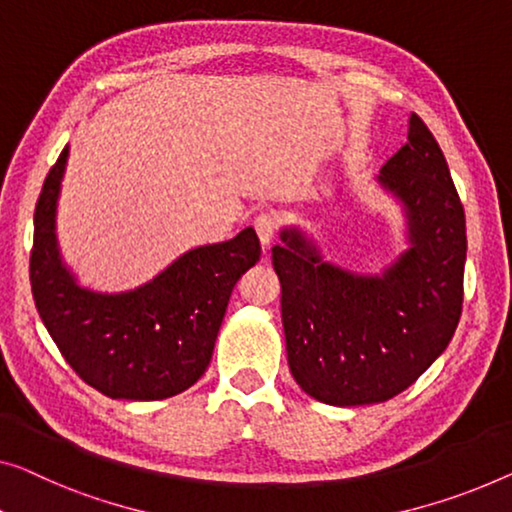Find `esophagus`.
I'll use <instances>...</instances> for the list:
<instances>
[{
  "label": "esophagus",
  "instance_id": "1",
  "mask_svg": "<svg viewBox=\"0 0 512 512\" xmlns=\"http://www.w3.org/2000/svg\"><path fill=\"white\" fill-rule=\"evenodd\" d=\"M276 230H278V220L273 213H259V216L255 218V232L264 248L271 246L273 239H276Z\"/></svg>",
  "mask_w": 512,
  "mask_h": 512
}]
</instances>
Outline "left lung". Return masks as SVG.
<instances>
[{"label":"left lung","mask_w":512,"mask_h":512,"mask_svg":"<svg viewBox=\"0 0 512 512\" xmlns=\"http://www.w3.org/2000/svg\"><path fill=\"white\" fill-rule=\"evenodd\" d=\"M377 186L398 202L407 243L379 273L329 262L296 225L282 227L271 248L289 370L310 398L333 407L395 398L446 352L462 315L464 209L418 114Z\"/></svg>","instance_id":"1"}]
</instances>
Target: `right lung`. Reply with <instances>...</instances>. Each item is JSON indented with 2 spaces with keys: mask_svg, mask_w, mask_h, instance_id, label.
<instances>
[{
  "mask_svg": "<svg viewBox=\"0 0 512 512\" xmlns=\"http://www.w3.org/2000/svg\"><path fill=\"white\" fill-rule=\"evenodd\" d=\"M68 144L45 177L34 211L29 280L36 310L66 363L114 400H165L209 368L232 289L257 264L246 227L230 241L190 248L142 285L98 292L80 285L57 239Z\"/></svg>",
  "mask_w": 512,
  "mask_h": 512,
  "instance_id": "1",
  "label": "right lung"
}]
</instances>
